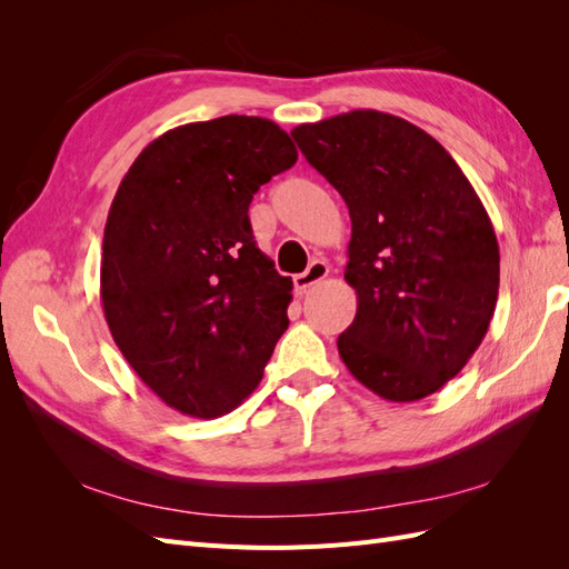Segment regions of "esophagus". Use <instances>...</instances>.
I'll use <instances>...</instances> for the list:
<instances>
[{
    "label": "esophagus",
    "instance_id": "1",
    "mask_svg": "<svg viewBox=\"0 0 569 569\" xmlns=\"http://www.w3.org/2000/svg\"><path fill=\"white\" fill-rule=\"evenodd\" d=\"M327 272H330V266H327L325 261H313L301 274H297L295 284H297L299 291H306L308 287H313V284H318L320 280H325Z\"/></svg>",
    "mask_w": 569,
    "mask_h": 569
}]
</instances>
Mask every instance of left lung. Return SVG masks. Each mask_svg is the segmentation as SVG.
Returning a JSON list of instances; mask_svg holds the SVG:
<instances>
[{"label": "left lung", "mask_w": 569, "mask_h": 569, "mask_svg": "<svg viewBox=\"0 0 569 569\" xmlns=\"http://www.w3.org/2000/svg\"><path fill=\"white\" fill-rule=\"evenodd\" d=\"M291 137L349 206L343 280L358 308L337 339L343 366L393 403L439 391L496 311L501 253L485 203L451 153L399 116L356 109Z\"/></svg>", "instance_id": "8db88e82"}]
</instances>
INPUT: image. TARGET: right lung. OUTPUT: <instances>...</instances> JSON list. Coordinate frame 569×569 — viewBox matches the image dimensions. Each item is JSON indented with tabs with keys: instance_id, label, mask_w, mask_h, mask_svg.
I'll list each match as a JSON object with an SVG mask.
<instances>
[{
	"instance_id": "obj_1",
	"label": "right lung",
	"mask_w": 569,
	"mask_h": 569,
	"mask_svg": "<svg viewBox=\"0 0 569 569\" xmlns=\"http://www.w3.org/2000/svg\"><path fill=\"white\" fill-rule=\"evenodd\" d=\"M268 118L220 116L157 137L111 201L101 306L120 353L182 416H226L287 330L291 278L256 247L249 203L297 163Z\"/></svg>"
}]
</instances>
